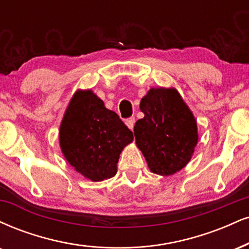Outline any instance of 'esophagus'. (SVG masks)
<instances>
[{"instance_id":"obj_1","label":"esophagus","mask_w":249,"mask_h":249,"mask_svg":"<svg viewBox=\"0 0 249 249\" xmlns=\"http://www.w3.org/2000/svg\"><path fill=\"white\" fill-rule=\"evenodd\" d=\"M134 123H136V118H134V117H131V118H127L126 121H125V124L127 125V127L130 128V130H133Z\"/></svg>"}]
</instances>
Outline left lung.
Segmentation results:
<instances>
[{
  "label": "left lung",
  "instance_id": "obj_1",
  "mask_svg": "<svg viewBox=\"0 0 249 249\" xmlns=\"http://www.w3.org/2000/svg\"><path fill=\"white\" fill-rule=\"evenodd\" d=\"M143 118L134 125L138 148L152 173L173 175L184 168L198 142L196 119L174 88H152L140 102Z\"/></svg>",
  "mask_w": 249,
  "mask_h": 249
}]
</instances>
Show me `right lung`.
I'll return each instance as SVG.
<instances>
[{"label": "right lung", "mask_w": 249, "mask_h": 249, "mask_svg": "<svg viewBox=\"0 0 249 249\" xmlns=\"http://www.w3.org/2000/svg\"><path fill=\"white\" fill-rule=\"evenodd\" d=\"M133 133L91 90H77L68 104L59 142L66 160L92 182L113 178L119 154Z\"/></svg>", "instance_id": "right-lung-1"}]
</instances>
